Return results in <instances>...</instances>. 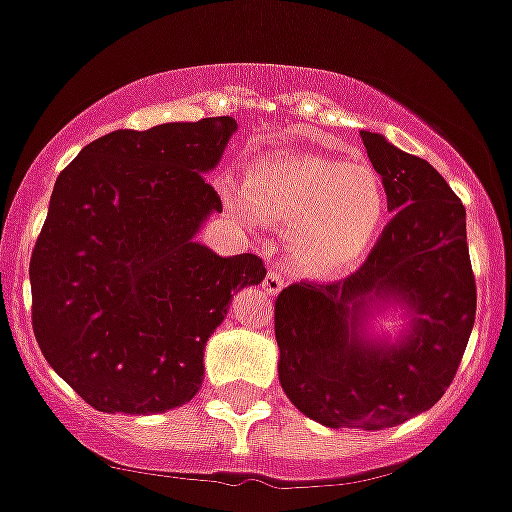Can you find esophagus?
<instances>
[{
	"label": "esophagus",
	"instance_id": "obj_1",
	"mask_svg": "<svg viewBox=\"0 0 512 512\" xmlns=\"http://www.w3.org/2000/svg\"><path fill=\"white\" fill-rule=\"evenodd\" d=\"M261 288H263V293H266V296H276V293H281V288H283L281 273H278V271H268L266 278H263Z\"/></svg>",
	"mask_w": 512,
	"mask_h": 512
}]
</instances>
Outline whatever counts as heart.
<instances>
[{
	"label": "heart",
	"mask_w": 512,
	"mask_h": 512,
	"mask_svg": "<svg viewBox=\"0 0 512 512\" xmlns=\"http://www.w3.org/2000/svg\"><path fill=\"white\" fill-rule=\"evenodd\" d=\"M221 194L244 224L286 226L288 263L316 278L348 271L371 249L388 211L386 184L371 164L316 154L261 156L241 191L224 184Z\"/></svg>",
	"instance_id": "heart-1"
}]
</instances>
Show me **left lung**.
Returning <instances> with one entry per match:
<instances>
[{
  "label": "left lung",
  "instance_id": "left-lung-1",
  "mask_svg": "<svg viewBox=\"0 0 512 512\" xmlns=\"http://www.w3.org/2000/svg\"><path fill=\"white\" fill-rule=\"evenodd\" d=\"M361 139L396 214L356 273L278 293V381L321 426L381 430L448 391L475 323V278L465 206L443 176L383 134ZM386 312L402 313L398 337L370 328Z\"/></svg>",
  "mask_w": 512,
  "mask_h": 512
}]
</instances>
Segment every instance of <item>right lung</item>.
I'll use <instances>...</instances> for the list:
<instances>
[{
    "mask_svg": "<svg viewBox=\"0 0 512 512\" xmlns=\"http://www.w3.org/2000/svg\"><path fill=\"white\" fill-rule=\"evenodd\" d=\"M236 129L211 116L111 131L54 184L29 263L32 326L49 366L96 411L149 416L189 403L234 293L266 278L258 256L196 241L221 214L204 174Z\"/></svg>",
    "mask_w": 512,
    "mask_h": 512,
    "instance_id": "obj_1",
    "label": "right lung"
}]
</instances>
